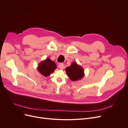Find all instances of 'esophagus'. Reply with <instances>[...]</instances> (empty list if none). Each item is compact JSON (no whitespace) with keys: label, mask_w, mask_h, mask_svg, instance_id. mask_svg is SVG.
<instances>
[{"label":"esophagus","mask_w":128,"mask_h":128,"mask_svg":"<svg viewBox=\"0 0 128 128\" xmlns=\"http://www.w3.org/2000/svg\"><path fill=\"white\" fill-rule=\"evenodd\" d=\"M64 66V64L62 63H60L58 64V67H59V68L60 69H62V70L63 69Z\"/></svg>","instance_id":"34e87169"}]
</instances>
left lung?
<instances>
[{
  "instance_id": "8db88e82",
  "label": "left lung",
  "mask_w": 128,
  "mask_h": 128,
  "mask_svg": "<svg viewBox=\"0 0 128 128\" xmlns=\"http://www.w3.org/2000/svg\"><path fill=\"white\" fill-rule=\"evenodd\" d=\"M67 75L72 81H76L82 78L84 76V70L82 67L78 66L76 63L73 62L69 67L65 69Z\"/></svg>"
}]
</instances>
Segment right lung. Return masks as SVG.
<instances>
[{"instance_id": "add662e5", "label": "right lung", "mask_w": 128, "mask_h": 128, "mask_svg": "<svg viewBox=\"0 0 128 128\" xmlns=\"http://www.w3.org/2000/svg\"><path fill=\"white\" fill-rule=\"evenodd\" d=\"M56 68V63L49 58L40 63L38 66V70L45 77L49 76Z\"/></svg>"}]
</instances>
